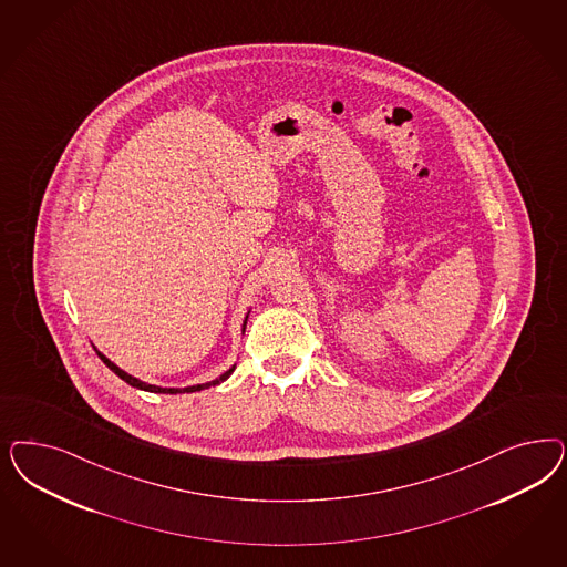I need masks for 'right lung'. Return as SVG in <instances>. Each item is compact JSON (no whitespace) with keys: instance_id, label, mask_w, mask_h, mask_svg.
I'll return each instance as SVG.
<instances>
[{"instance_id":"1","label":"right lung","mask_w":567,"mask_h":567,"mask_svg":"<svg viewBox=\"0 0 567 567\" xmlns=\"http://www.w3.org/2000/svg\"><path fill=\"white\" fill-rule=\"evenodd\" d=\"M250 315V312H248ZM248 315H246V319H244V329H246V321H248ZM241 329V331H244ZM97 352V357L104 361V365L109 367L110 371H114L123 382H127L128 385H133V388H137V390H146V392H154V394H183V392H198V390H204V388H210V385L220 384V382H225L231 373H234V369L236 365L229 367L223 375H219L217 380H213V382H206V384L198 385H187V388H161V385L146 384V382H142V380H137V378H133V375H128L127 371H123L121 367L114 365L112 361H110L109 357H104L100 350H95Z\"/></svg>"}]
</instances>
